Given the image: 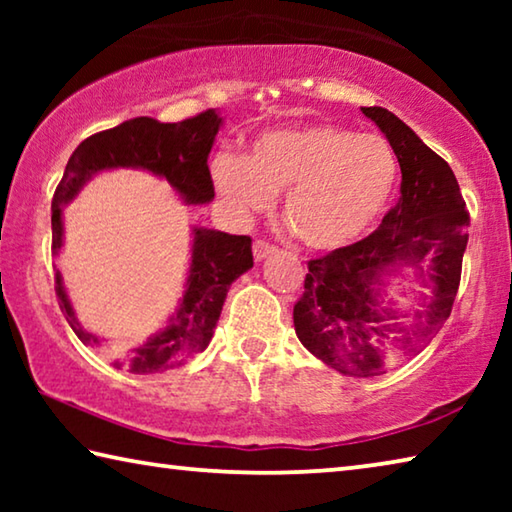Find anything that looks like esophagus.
I'll use <instances>...</instances> for the list:
<instances>
[{
	"label": "esophagus",
	"mask_w": 512,
	"mask_h": 512,
	"mask_svg": "<svg viewBox=\"0 0 512 512\" xmlns=\"http://www.w3.org/2000/svg\"><path fill=\"white\" fill-rule=\"evenodd\" d=\"M273 253H275V246L273 244H268V241H264V239H255L253 255H255L257 262H262V259H266L268 255H273Z\"/></svg>",
	"instance_id": "esophagus-1"
}]
</instances>
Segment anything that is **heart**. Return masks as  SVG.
<instances>
[{"label": "heart", "mask_w": 512, "mask_h": 512, "mask_svg": "<svg viewBox=\"0 0 512 512\" xmlns=\"http://www.w3.org/2000/svg\"><path fill=\"white\" fill-rule=\"evenodd\" d=\"M214 185L237 214L262 212L284 196V221L302 244L339 250L357 244L384 219L400 160L381 135L336 124H307L264 133L248 158L223 153Z\"/></svg>", "instance_id": "obj_1"}]
</instances>
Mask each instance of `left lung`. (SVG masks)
I'll return each mask as SVG.
<instances>
[{
	"label": "left lung",
	"instance_id": "obj_1",
	"mask_svg": "<svg viewBox=\"0 0 512 512\" xmlns=\"http://www.w3.org/2000/svg\"><path fill=\"white\" fill-rule=\"evenodd\" d=\"M375 121L400 160V201L379 228L357 244L307 264L305 293L293 307L300 343L329 368L352 377L386 372L411 357L452 314L467 246V214L449 164L433 153L400 117L386 108H361ZM411 265L429 297L416 325L380 305L383 275Z\"/></svg>",
	"mask_w": 512,
	"mask_h": 512
}]
</instances>
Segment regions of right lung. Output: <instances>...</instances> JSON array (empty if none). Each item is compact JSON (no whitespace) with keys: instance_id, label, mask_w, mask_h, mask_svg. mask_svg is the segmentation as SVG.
I'll return each mask as SVG.
<instances>
[{"instance_id":"obj_1","label":"right lung","mask_w":512,"mask_h":512,"mask_svg":"<svg viewBox=\"0 0 512 512\" xmlns=\"http://www.w3.org/2000/svg\"><path fill=\"white\" fill-rule=\"evenodd\" d=\"M223 119L216 110H205L176 124H160L151 117H135L108 131L83 140L69 158L63 180L51 201V250L58 255L63 246V205L81 192V187L99 171L131 167L151 171L167 180L189 205H203L214 198V185L207 167L214 137ZM253 241L246 235L194 228L192 264L185 296L158 334L133 348L108 350L112 366L135 375L162 372L203 352L212 341L230 284L253 268ZM56 296L69 327L85 345L103 348V339L83 329L56 271Z\"/></svg>"}]
</instances>
